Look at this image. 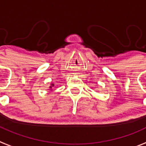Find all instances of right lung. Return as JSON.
<instances>
[{"mask_svg":"<svg viewBox=\"0 0 146 146\" xmlns=\"http://www.w3.org/2000/svg\"><path fill=\"white\" fill-rule=\"evenodd\" d=\"M50 88H51V86H50Z\"/></svg>","mask_w":146,"mask_h":146,"instance_id":"1","label":"right lung"}]
</instances>
